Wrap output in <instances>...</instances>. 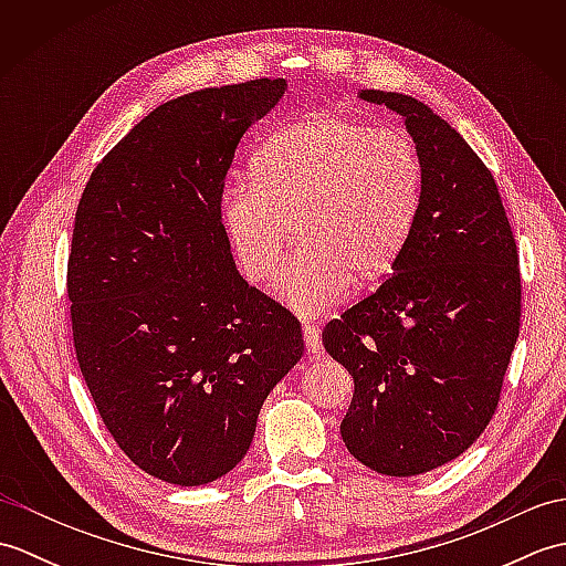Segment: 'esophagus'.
<instances>
[{
    "label": "esophagus",
    "instance_id": "obj_1",
    "mask_svg": "<svg viewBox=\"0 0 566 566\" xmlns=\"http://www.w3.org/2000/svg\"><path fill=\"white\" fill-rule=\"evenodd\" d=\"M304 340H306V350L311 355H323V343H321V333L314 326V323H304Z\"/></svg>",
    "mask_w": 566,
    "mask_h": 566
}]
</instances>
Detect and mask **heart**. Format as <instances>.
Instances as JSON below:
<instances>
[{"label": "heart", "mask_w": 566, "mask_h": 566, "mask_svg": "<svg viewBox=\"0 0 566 566\" xmlns=\"http://www.w3.org/2000/svg\"><path fill=\"white\" fill-rule=\"evenodd\" d=\"M252 185L226 191L223 226L252 282L280 274L296 226L298 250L280 298L302 316L387 276L418 213L423 165L396 128L318 114L276 130L252 158Z\"/></svg>", "instance_id": "1"}]
</instances>
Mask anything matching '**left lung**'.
Wrapping results in <instances>:
<instances>
[{"instance_id":"8db88e82","label":"left lung","mask_w":566,"mask_h":566,"mask_svg":"<svg viewBox=\"0 0 566 566\" xmlns=\"http://www.w3.org/2000/svg\"><path fill=\"white\" fill-rule=\"evenodd\" d=\"M359 97L403 116L423 165L394 272L323 328L355 379L343 440L389 476L448 464L494 418L521 333V268L496 179L457 130L408 94Z\"/></svg>"}]
</instances>
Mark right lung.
Here are the masks:
<instances>
[{"mask_svg": "<svg viewBox=\"0 0 566 566\" xmlns=\"http://www.w3.org/2000/svg\"><path fill=\"white\" fill-rule=\"evenodd\" d=\"M284 80L160 104L94 167L67 255L72 340L102 423L143 472L199 486L243 460L304 355L302 323L238 274L228 167Z\"/></svg>", "mask_w": 566, "mask_h": 566, "instance_id": "right-lung-1", "label": "right lung"}]
</instances>
